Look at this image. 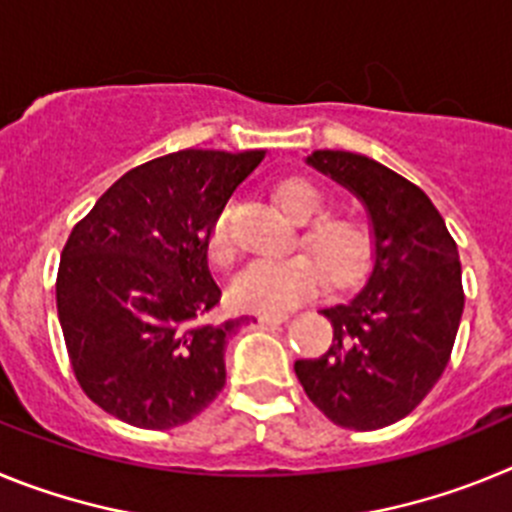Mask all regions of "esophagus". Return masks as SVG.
Here are the masks:
<instances>
[{"mask_svg":"<svg viewBox=\"0 0 512 512\" xmlns=\"http://www.w3.org/2000/svg\"><path fill=\"white\" fill-rule=\"evenodd\" d=\"M287 320V315L284 312H261L259 315V323H266V325H279Z\"/></svg>","mask_w":512,"mask_h":512,"instance_id":"esophagus-1","label":"esophagus"}]
</instances>
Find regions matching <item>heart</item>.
Here are the masks:
<instances>
[{"instance_id":"b5f03b06","label":"heart","mask_w":512,"mask_h":512,"mask_svg":"<svg viewBox=\"0 0 512 512\" xmlns=\"http://www.w3.org/2000/svg\"><path fill=\"white\" fill-rule=\"evenodd\" d=\"M277 197L289 217L305 223L300 243L315 253L319 261L310 259L307 253L251 261L230 284V300L248 312H284L295 307L297 302L307 300L323 287L324 268L333 287L356 282L372 248L364 220L346 212L323 215L328 210V194L310 179L302 176L284 179L277 189ZM312 216L316 217L315 221L311 220ZM307 219L311 220L310 224L306 223ZM207 253L217 266L233 264L238 248L230 230V205L212 217L207 228ZM320 265L324 266L322 270Z\"/></svg>"}]
</instances>
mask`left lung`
<instances>
[{"label":"left lung","instance_id":"left-lung-1","mask_svg":"<svg viewBox=\"0 0 512 512\" xmlns=\"http://www.w3.org/2000/svg\"><path fill=\"white\" fill-rule=\"evenodd\" d=\"M307 164L366 205L374 266L354 300L325 307L333 343L295 374L325 418L377 431L413 413L449 364L464 312L459 251L423 189L374 158L312 151Z\"/></svg>","mask_w":512,"mask_h":512}]
</instances>
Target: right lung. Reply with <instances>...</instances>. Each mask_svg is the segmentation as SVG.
I'll return each instance as SVG.
<instances>
[{"instance_id": "1", "label": "right lung", "mask_w": 512, "mask_h": 512, "mask_svg": "<svg viewBox=\"0 0 512 512\" xmlns=\"http://www.w3.org/2000/svg\"><path fill=\"white\" fill-rule=\"evenodd\" d=\"M266 151H176L120 176L61 251L56 307L76 382L138 428L184 425L225 387V343L248 315L220 302L207 228Z\"/></svg>"}]
</instances>
